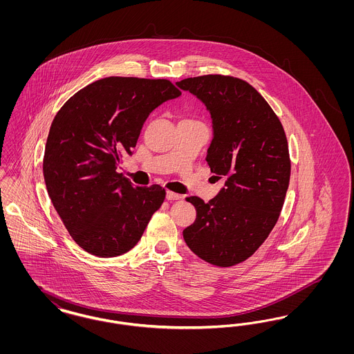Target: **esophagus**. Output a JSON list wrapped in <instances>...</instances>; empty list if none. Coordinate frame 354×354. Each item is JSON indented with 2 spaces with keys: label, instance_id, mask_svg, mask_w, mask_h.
Segmentation results:
<instances>
[{
  "label": "esophagus",
  "instance_id": "esophagus-1",
  "mask_svg": "<svg viewBox=\"0 0 354 354\" xmlns=\"http://www.w3.org/2000/svg\"><path fill=\"white\" fill-rule=\"evenodd\" d=\"M166 198H167V201H179L182 196H180L179 194H175V192H172V191H167V195H166Z\"/></svg>",
  "mask_w": 354,
  "mask_h": 354
}]
</instances>
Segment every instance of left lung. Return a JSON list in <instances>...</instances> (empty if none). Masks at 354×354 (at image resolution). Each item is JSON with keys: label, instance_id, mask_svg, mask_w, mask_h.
Wrapping results in <instances>:
<instances>
[{"label": "left lung", "instance_id": "8db88e82", "mask_svg": "<svg viewBox=\"0 0 354 354\" xmlns=\"http://www.w3.org/2000/svg\"><path fill=\"white\" fill-rule=\"evenodd\" d=\"M176 86L204 103L214 136L205 160L224 187L196 208L183 231L188 248L204 261L232 267L257 251L280 216L290 176L281 122L267 101L243 80L228 75L187 78Z\"/></svg>", "mask_w": 354, "mask_h": 354}]
</instances>
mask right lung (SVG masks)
<instances>
[{"mask_svg": "<svg viewBox=\"0 0 354 354\" xmlns=\"http://www.w3.org/2000/svg\"><path fill=\"white\" fill-rule=\"evenodd\" d=\"M167 80L107 77L75 93L57 113L44 156L51 203L86 252L114 257L140 240L166 198L117 172L152 110L180 97Z\"/></svg>", "mask_w": 354, "mask_h": 354, "instance_id": "right-lung-1", "label": "right lung"}]
</instances>
